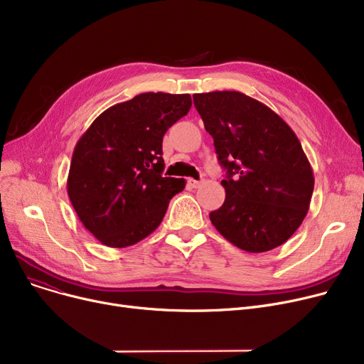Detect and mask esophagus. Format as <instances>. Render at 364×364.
<instances>
[{
    "label": "esophagus",
    "instance_id": "1",
    "mask_svg": "<svg viewBox=\"0 0 364 364\" xmlns=\"http://www.w3.org/2000/svg\"><path fill=\"white\" fill-rule=\"evenodd\" d=\"M187 186L192 187V188H198V187L200 186V181H198V180H195V178H188V180H187Z\"/></svg>",
    "mask_w": 364,
    "mask_h": 364
}]
</instances>
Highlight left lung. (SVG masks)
Wrapping results in <instances>:
<instances>
[{
    "label": "left lung",
    "instance_id": "1",
    "mask_svg": "<svg viewBox=\"0 0 364 364\" xmlns=\"http://www.w3.org/2000/svg\"><path fill=\"white\" fill-rule=\"evenodd\" d=\"M193 102L225 169V200L209 220L246 252L274 250L298 230L314 188L298 137L276 112L243 92H202Z\"/></svg>",
    "mask_w": 364,
    "mask_h": 364
}]
</instances>
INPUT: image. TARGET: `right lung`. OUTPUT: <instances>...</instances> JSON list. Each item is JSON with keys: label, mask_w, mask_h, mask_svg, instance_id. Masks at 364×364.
<instances>
[{"label": "right lung", "mask_w": 364, "mask_h": 364, "mask_svg": "<svg viewBox=\"0 0 364 364\" xmlns=\"http://www.w3.org/2000/svg\"><path fill=\"white\" fill-rule=\"evenodd\" d=\"M192 107L190 94L143 92L106 109L73 150L68 195L87 230L127 247L159 227L184 178L162 177V139Z\"/></svg>", "instance_id": "right-lung-1"}]
</instances>
